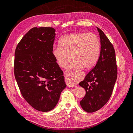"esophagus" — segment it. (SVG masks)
I'll return each mask as SVG.
<instances>
[{
  "mask_svg": "<svg viewBox=\"0 0 133 133\" xmlns=\"http://www.w3.org/2000/svg\"><path fill=\"white\" fill-rule=\"evenodd\" d=\"M68 78L69 79V80H74V81H75V76H74V74H69V75H68Z\"/></svg>",
  "mask_w": 133,
  "mask_h": 133,
  "instance_id": "1",
  "label": "esophagus"
}]
</instances>
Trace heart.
<instances>
[{
	"instance_id": "1",
	"label": "heart",
	"mask_w": 133,
	"mask_h": 133,
	"mask_svg": "<svg viewBox=\"0 0 133 133\" xmlns=\"http://www.w3.org/2000/svg\"><path fill=\"white\" fill-rule=\"evenodd\" d=\"M59 45L53 48L54 58L62 68H66L72 58V70L91 69L98 61L101 48L97 36L83 32L64 35L59 40Z\"/></svg>"
}]
</instances>
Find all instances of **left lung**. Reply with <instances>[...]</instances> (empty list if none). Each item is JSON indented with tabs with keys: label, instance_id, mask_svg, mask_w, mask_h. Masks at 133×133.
<instances>
[{
	"label": "left lung",
	"instance_id": "8db88e82",
	"mask_svg": "<svg viewBox=\"0 0 133 133\" xmlns=\"http://www.w3.org/2000/svg\"><path fill=\"white\" fill-rule=\"evenodd\" d=\"M100 39V56L95 67L80 82L86 94L80 104L88 112L99 110L109 100L117 78L115 52L104 32L97 27Z\"/></svg>",
	"mask_w": 133,
	"mask_h": 133
}]
</instances>
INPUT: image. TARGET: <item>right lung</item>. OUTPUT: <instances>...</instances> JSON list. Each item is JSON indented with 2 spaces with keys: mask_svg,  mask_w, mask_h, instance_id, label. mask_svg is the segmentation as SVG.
I'll use <instances>...</instances> for the list:
<instances>
[{
  "mask_svg": "<svg viewBox=\"0 0 133 133\" xmlns=\"http://www.w3.org/2000/svg\"><path fill=\"white\" fill-rule=\"evenodd\" d=\"M55 29L33 28L18 43L15 51L14 75L23 98L35 109L51 110L66 85L52 54Z\"/></svg>",
  "mask_w": 133,
  "mask_h": 133,
  "instance_id": "right-lung-1",
  "label": "right lung"
}]
</instances>
